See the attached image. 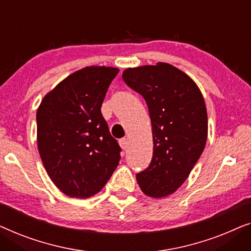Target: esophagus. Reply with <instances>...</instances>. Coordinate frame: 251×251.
Wrapping results in <instances>:
<instances>
[{"label":"esophagus","mask_w":251,"mask_h":251,"mask_svg":"<svg viewBox=\"0 0 251 251\" xmlns=\"http://www.w3.org/2000/svg\"><path fill=\"white\" fill-rule=\"evenodd\" d=\"M119 146H121L124 150H126L127 148H128V139H126V137H124V139L119 140Z\"/></svg>","instance_id":"esophagus-1"}]
</instances>
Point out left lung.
Instances as JSON below:
<instances>
[{"label": "left lung", "mask_w": 251, "mask_h": 251, "mask_svg": "<svg viewBox=\"0 0 251 251\" xmlns=\"http://www.w3.org/2000/svg\"><path fill=\"white\" fill-rule=\"evenodd\" d=\"M123 79L144 98L152 126V159L136 174L137 183L144 195L167 197L184 183L206 146L203 97L185 73L165 62L126 69Z\"/></svg>", "instance_id": "8db88e82"}]
</instances>
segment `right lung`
I'll return each instance as SVG.
<instances>
[{
	"mask_svg": "<svg viewBox=\"0 0 251 251\" xmlns=\"http://www.w3.org/2000/svg\"><path fill=\"white\" fill-rule=\"evenodd\" d=\"M119 69L77 70L45 95L37 109V147L60 191L85 199L105 185L121 159V147L101 114L108 87Z\"/></svg>",
	"mask_w": 251,
	"mask_h": 251,
	"instance_id": "add662e5",
	"label": "right lung"
}]
</instances>
